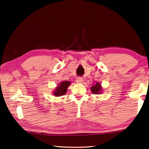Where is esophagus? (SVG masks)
I'll return each instance as SVG.
<instances>
[{
    "mask_svg": "<svg viewBox=\"0 0 149 149\" xmlns=\"http://www.w3.org/2000/svg\"><path fill=\"white\" fill-rule=\"evenodd\" d=\"M83 78L81 77H77V79H76V82L77 83V84H81V83L83 82Z\"/></svg>",
    "mask_w": 149,
    "mask_h": 149,
    "instance_id": "34e87169",
    "label": "esophagus"
}]
</instances>
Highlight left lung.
<instances>
[{"label": "left lung", "mask_w": 149, "mask_h": 149, "mask_svg": "<svg viewBox=\"0 0 149 149\" xmlns=\"http://www.w3.org/2000/svg\"><path fill=\"white\" fill-rule=\"evenodd\" d=\"M102 87L101 86V84L99 82H96L95 84L91 87V91L93 93V94L99 95L101 94L102 92Z\"/></svg>", "instance_id": "obj_1"}]
</instances>
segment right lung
Returning <instances> with one entry per match:
<instances>
[{
    "label": "right lung",
    "instance_id": "add662e5",
    "mask_svg": "<svg viewBox=\"0 0 149 149\" xmlns=\"http://www.w3.org/2000/svg\"><path fill=\"white\" fill-rule=\"evenodd\" d=\"M72 83L68 81H63L58 84V85L55 88L53 92L54 96L55 97H61V96L64 95L67 93V89Z\"/></svg>",
    "mask_w": 149,
    "mask_h": 149
}]
</instances>
